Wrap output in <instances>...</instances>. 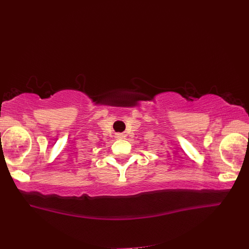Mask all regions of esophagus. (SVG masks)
I'll use <instances>...</instances> for the list:
<instances>
[{"instance_id":"1","label":"esophagus","mask_w":249,"mask_h":249,"mask_svg":"<svg viewBox=\"0 0 249 249\" xmlns=\"http://www.w3.org/2000/svg\"><path fill=\"white\" fill-rule=\"evenodd\" d=\"M117 138H119V139H123V138H124V135H123V134H117Z\"/></svg>"}]
</instances>
